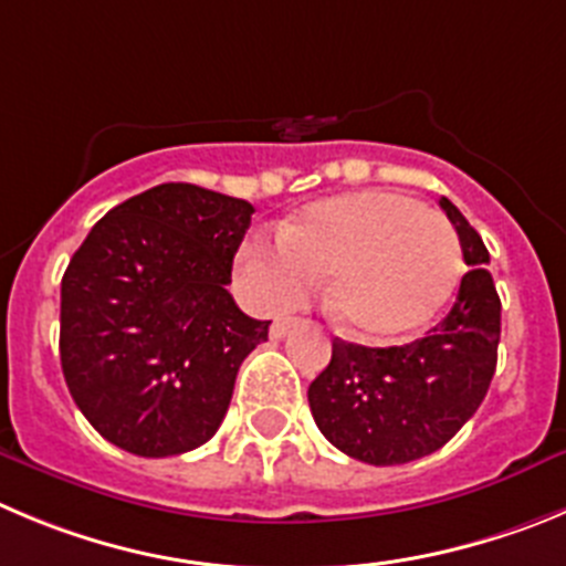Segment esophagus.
Instances as JSON below:
<instances>
[{
  "label": "esophagus",
  "instance_id": "obj_1",
  "mask_svg": "<svg viewBox=\"0 0 566 566\" xmlns=\"http://www.w3.org/2000/svg\"><path fill=\"white\" fill-rule=\"evenodd\" d=\"M300 323V317H280L272 323V339H283V336L289 334V331L294 328V325Z\"/></svg>",
  "mask_w": 566,
  "mask_h": 566
}]
</instances>
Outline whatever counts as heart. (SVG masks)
<instances>
[{
  "label": "heart",
  "mask_w": 566,
  "mask_h": 566,
  "mask_svg": "<svg viewBox=\"0 0 566 566\" xmlns=\"http://www.w3.org/2000/svg\"><path fill=\"white\" fill-rule=\"evenodd\" d=\"M243 274L272 308L300 303L328 277L325 308L342 331L392 339L421 328L452 297L460 241L440 212L409 196L361 190L305 207L277 243H249Z\"/></svg>",
  "instance_id": "b5f03b06"
}]
</instances>
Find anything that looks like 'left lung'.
Returning <instances> with one entry per match:
<instances>
[{
	"label": "left lung",
	"mask_w": 566,
	"mask_h": 566,
	"mask_svg": "<svg viewBox=\"0 0 566 566\" xmlns=\"http://www.w3.org/2000/svg\"><path fill=\"white\" fill-rule=\"evenodd\" d=\"M465 266L454 305L421 339L365 347L334 339L331 365L308 387L319 432L347 458L401 465L438 452L489 392L500 345V294L489 249L452 201L440 199Z\"/></svg>",
	"instance_id": "obj_1"
}]
</instances>
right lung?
Here are the masks:
<instances>
[{
  "instance_id": "add662e5",
  "label": "right lung",
  "mask_w": 566,
  "mask_h": 566,
  "mask_svg": "<svg viewBox=\"0 0 566 566\" xmlns=\"http://www.w3.org/2000/svg\"><path fill=\"white\" fill-rule=\"evenodd\" d=\"M255 207L168 181L108 210L61 280V367L86 421L126 452L174 458L224 421L269 336L227 283Z\"/></svg>"
}]
</instances>
